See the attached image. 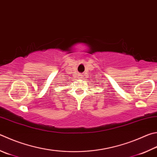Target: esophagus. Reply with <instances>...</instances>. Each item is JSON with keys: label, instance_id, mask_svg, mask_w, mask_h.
<instances>
[{"label": "esophagus", "instance_id": "esophagus-1", "mask_svg": "<svg viewBox=\"0 0 157 157\" xmlns=\"http://www.w3.org/2000/svg\"><path fill=\"white\" fill-rule=\"evenodd\" d=\"M80 75V76H82V75Z\"/></svg>", "mask_w": 157, "mask_h": 157}]
</instances>
